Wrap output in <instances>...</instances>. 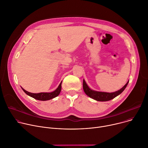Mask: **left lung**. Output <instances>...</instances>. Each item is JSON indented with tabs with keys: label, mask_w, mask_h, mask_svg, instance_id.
Masks as SVG:
<instances>
[{
	"label": "left lung",
	"mask_w": 148,
	"mask_h": 148,
	"mask_svg": "<svg viewBox=\"0 0 148 148\" xmlns=\"http://www.w3.org/2000/svg\"><path fill=\"white\" fill-rule=\"evenodd\" d=\"M128 83H129V82H127V83L121 88L120 90L116 91L115 92H112V93L102 92H97V91L93 90L87 86V84H86L84 80H83V90H84L85 93L88 96H89L90 97L92 98V99H93L96 101L104 102V101H110V100L114 99V97H115L118 95L121 94L124 90Z\"/></svg>",
	"instance_id": "1"
}]
</instances>
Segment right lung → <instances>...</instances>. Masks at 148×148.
<instances>
[{"label": "right lung", "mask_w": 148, "mask_h": 148, "mask_svg": "<svg viewBox=\"0 0 148 148\" xmlns=\"http://www.w3.org/2000/svg\"><path fill=\"white\" fill-rule=\"evenodd\" d=\"M61 84L62 82L60 84L59 86L58 87V88L56 89L51 93H45V92H42V93H30L28 92L27 91H26L25 90H24L23 88H22V89L23 90V91L28 96H31L33 98H34L35 99L37 100H39V101H48L53 99V98L58 96L59 95H60L61 90Z\"/></svg>", "instance_id": "obj_1"}]
</instances>
